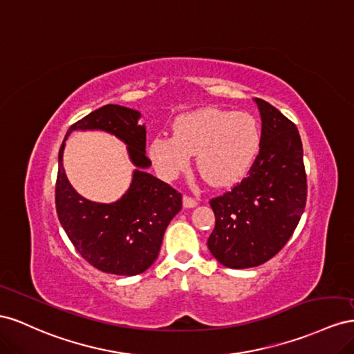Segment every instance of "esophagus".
I'll return each instance as SVG.
<instances>
[{"mask_svg":"<svg viewBox=\"0 0 354 354\" xmlns=\"http://www.w3.org/2000/svg\"><path fill=\"white\" fill-rule=\"evenodd\" d=\"M183 205L185 209H191V207H196L197 206V200L193 198V197H188V196H184L183 198Z\"/></svg>","mask_w":354,"mask_h":354,"instance_id":"esophagus-1","label":"esophagus"}]
</instances>
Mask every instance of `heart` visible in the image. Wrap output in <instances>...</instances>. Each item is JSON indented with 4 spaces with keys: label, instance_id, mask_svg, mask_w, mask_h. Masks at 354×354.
<instances>
[{
    "label": "heart",
    "instance_id": "obj_1",
    "mask_svg": "<svg viewBox=\"0 0 354 354\" xmlns=\"http://www.w3.org/2000/svg\"><path fill=\"white\" fill-rule=\"evenodd\" d=\"M261 130L254 115L219 108H201L179 115L174 136L160 135L149 157L160 175L171 179L188 169L197 154V169L207 184L227 187L243 178L259 153Z\"/></svg>",
    "mask_w": 354,
    "mask_h": 354
}]
</instances>
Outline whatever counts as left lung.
Wrapping results in <instances>:
<instances>
[{
  "mask_svg": "<svg viewBox=\"0 0 354 354\" xmlns=\"http://www.w3.org/2000/svg\"><path fill=\"white\" fill-rule=\"evenodd\" d=\"M261 114V147L248 176L210 200L215 228L207 248L222 266L250 268L283 248L307 201V176L297 126L277 108L255 97Z\"/></svg>",
  "mask_w": 354,
  "mask_h": 354,
  "instance_id": "left-lung-1",
  "label": "left lung"
}]
</instances>
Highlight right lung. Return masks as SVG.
I'll return each mask as SVG.
<instances>
[{"label": "right lung", "instance_id": "right-lung-1", "mask_svg": "<svg viewBox=\"0 0 354 354\" xmlns=\"http://www.w3.org/2000/svg\"><path fill=\"white\" fill-rule=\"evenodd\" d=\"M140 113L120 105H105L69 127L102 130L127 145L136 167L126 194L114 203H96L80 196L69 184L59 149L56 212L77 252L95 268L117 276H136L148 270L158 257L169 222L183 207V196L163 180L145 171L147 130L138 121Z\"/></svg>", "mask_w": 354, "mask_h": 354}]
</instances>
